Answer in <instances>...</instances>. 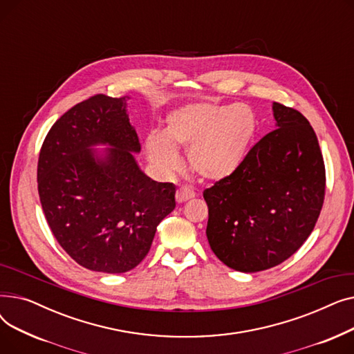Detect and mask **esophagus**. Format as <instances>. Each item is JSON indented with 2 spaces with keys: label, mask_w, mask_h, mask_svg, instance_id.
Masks as SVG:
<instances>
[{
  "label": "esophagus",
  "mask_w": 354,
  "mask_h": 354,
  "mask_svg": "<svg viewBox=\"0 0 354 354\" xmlns=\"http://www.w3.org/2000/svg\"><path fill=\"white\" fill-rule=\"evenodd\" d=\"M192 198H195V192L191 188H188V187H180L176 191V202L178 203H183V202H187V201H189Z\"/></svg>",
  "instance_id": "1"
}]
</instances>
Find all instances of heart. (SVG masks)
Masks as SVG:
<instances>
[{
	"label": "heart",
	"mask_w": 354,
	"mask_h": 354,
	"mask_svg": "<svg viewBox=\"0 0 354 354\" xmlns=\"http://www.w3.org/2000/svg\"><path fill=\"white\" fill-rule=\"evenodd\" d=\"M257 132V119L245 104L189 103L166 116L163 133L145 140L149 160L163 174L175 172L188 151L192 171L202 179L218 182L232 176L244 163Z\"/></svg>",
	"instance_id": "heart-1"
}]
</instances>
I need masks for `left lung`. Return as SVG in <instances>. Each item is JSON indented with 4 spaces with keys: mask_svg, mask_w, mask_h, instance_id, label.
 <instances>
[{
    "mask_svg": "<svg viewBox=\"0 0 354 354\" xmlns=\"http://www.w3.org/2000/svg\"><path fill=\"white\" fill-rule=\"evenodd\" d=\"M272 115L275 129L239 169L203 191L211 250L241 272L290 258L314 230L324 201V160L311 124L280 103H272Z\"/></svg>",
    "mask_w": 354,
    "mask_h": 354,
    "instance_id": "8db88e82",
    "label": "left lung"
}]
</instances>
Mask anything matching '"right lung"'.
<instances>
[{
	"mask_svg": "<svg viewBox=\"0 0 354 354\" xmlns=\"http://www.w3.org/2000/svg\"><path fill=\"white\" fill-rule=\"evenodd\" d=\"M129 99L97 95L66 111L50 129L37 169L53 235L77 264L106 274L135 268L176 207L175 185L151 179L136 162Z\"/></svg>",
	"mask_w": 354,
	"mask_h": 354,
	"instance_id": "add662e5",
	"label": "right lung"
}]
</instances>
